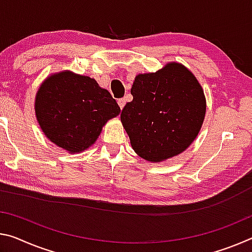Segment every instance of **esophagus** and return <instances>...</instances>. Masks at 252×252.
<instances>
[{
  "mask_svg": "<svg viewBox=\"0 0 252 252\" xmlns=\"http://www.w3.org/2000/svg\"><path fill=\"white\" fill-rule=\"evenodd\" d=\"M118 104L120 106V109H123V106L126 105V98H119L118 99Z\"/></svg>",
  "mask_w": 252,
  "mask_h": 252,
  "instance_id": "1",
  "label": "esophagus"
}]
</instances>
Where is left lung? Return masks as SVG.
Returning a JSON list of instances; mask_svg holds the SVG:
<instances>
[{
	"label": "left lung",
	"mask_w": 252,
	"mask_h": 252,
	"mask_svg": "<svg viewBox=\"0 0 252 252\" xmlns=\"http://www.w3.org/2000/svg\"><path fill=\"white\" fill-rule=\"evenodd\" d=\"M121 121L131 146L141 158L160 162L187 149L204 121V92L190 71L170 63L162 69L140 74L131 89Z\"/></svg>",
	"instance_id": "obj_1"
}]
</instances>
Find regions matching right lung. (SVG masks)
<instances>
[{
  "instance_id": "1",
  "label": "right lung",
  "mask_w": 252,
  "mask_h": 252,
  "mask_svg": "<svg viewBox=\"0 0 252 252\" xmlns=\"http://www.w3.org/2000/svg\"><path fill=\"white\" fill-rule=\"evenodd\" d=\"M120 107L112 95L87 76L69 71L47 78L35 96V115L48 139L70 153L93 145Z\"/></svg>"
}]
</instances>
